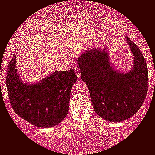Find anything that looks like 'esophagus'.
Instances as JSON below:
<instances>
[{
    "label": "esophagus",
    "instance_id": "34e87169",
    "mask_svg": "<svg viewBox=\"0 0 155 155\" xmlns=\"http://www.w3.org/2000/svg\"><path fill=\"white\" fill-rule=\"evenodd\" d=\"M74 73L77 74L78 78L81 77V76H80V74H81V71H80L79 68H78V67H74Z\"/></svg>",
    "mask_w": 155,
    "mask_h": 155
}]
</instances>
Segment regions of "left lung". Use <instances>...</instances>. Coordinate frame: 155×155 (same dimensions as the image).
<instances>
[{"instance_id": "obj_1", "label": "left lung", "mask_w": 155, "mask_h": 155, "mask_svg": "<svg viewBox=\"0 0 155 155\" xmlns=\"http://www.w3.org/2000/svg\"><path fill=\"white\" fill-rule=\"evenodd\" d=\"M133 54L130 71H117L108 47L86 50L77 59L81 79L89 89L93 109L110 122L123 121L138 111L148 90L147 65L139 47L125 36Z\"/></svg>"}]
</instances>
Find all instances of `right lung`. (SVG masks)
Instances as JSON below:
<instances>
[{
	"instance_id": "right-lung-1",
	"label": "right lung",
	"mask_w": 155,
	"mask_h": 155,
	"mask_svg": "<svg viewBox=\"0 0 155 155\" xmlns=\"http://www.w3.org/2000/svg\"><path fill=\"white\" fill-rule=\"evenodd\" d=\"M77 81L73 69L54 72L39 83H23L13 55L7 70L8 94L13 109L34 126L49 128L65 118L72 85Z\"/></svg>"
}]
</instances>
